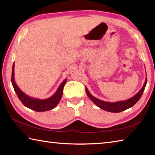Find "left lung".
I'll return each instance as SVG.
<instances>
[{
    "label": "left lung",
    "instance_id": "1",
    "mask_svg": "<svg viewBox=\"0 0 155 155\" xmlns=\"http://www.w3.org/2000/svg\"><path fill=\"white\" fill-rule=\"evenodd\" d=\"M147 83V78H146L145 83H144L143 87H141V90L138 91L137 94H136L134 96L130 98L126 101H117L114 102V103H109V102H106L101 101L98 98H96V97L93 96L90 94V91L87 90V88L85 87V91L86 94H87V96L90 98L93 103L98 106L100 108L104 110V111H109V112H113V113H119L124 111V110L129 109L132 107L134 104L137 103L139 100L140 99L141 95L144 91V89L146 87Z\"/></svg>",
    "mask_w": 155,
    "mask_h": 155
}]
</instances>
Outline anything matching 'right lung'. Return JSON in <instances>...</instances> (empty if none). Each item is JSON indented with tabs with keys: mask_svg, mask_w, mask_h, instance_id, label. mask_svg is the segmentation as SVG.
<instances>
[{
	"mask_svg": "<svg viewBox=\"0 0 155 155\" xmlns=\"http://www.w3.org/2000/svg\"><path fill=\"white\" fill-rule=\"evenodd\" d=\"M14 66L15 65L14 63L12 72V83L13 87H14L15 93H16L18 97V98L20 99V101L22 102V103L24 104L25 107L33 110V111L38 112H42L49 111V110L54 109V107L59 104L63 95V90H64V85L67 81V78H65V79L60 84V85L59 86L56 92L52 96L46 99H39L33 98V97L28 96L27 94L23 92V91L18 87L16 83H15L14 78Z\"/></svg>",
	"mask_w": 155,
	"mask_h": 155,
	"instance_id": "1",
	"label": "right lung"
}]
</instances>
